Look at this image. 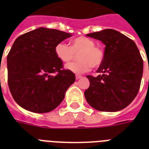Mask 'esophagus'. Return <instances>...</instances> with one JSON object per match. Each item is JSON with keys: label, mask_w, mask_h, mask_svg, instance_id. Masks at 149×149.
Listing matches in <instances>:
<instances>
[{"label": "esophagus", "mask_w": 149, "mask_h": 149, "mask_svg": "<svg viewBox=\"0 0 149 149\" xmlns=\"http://www.w3.org/2000/svg\"><path fill=\"white\" fill-rule=\"evenodd\" d=\"M81 77H82V76H81V75H78V74H77V75H76V79H80V78H81Z\"/></svg>", "instance_id": "1"}]
</instances>
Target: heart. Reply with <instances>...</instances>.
<instances>
[{"label":"heart","mask_w":149,"mask_h":149,"mask_svg":"<svg viewBox=\"0 0 149 149\" xmlns=\"http://www.w3.org/2000/svg\"><path fill=\"white\" fill-rule=\"evenodd\" d=\"M55 52L56 56L63 63L73 60L78 54L79 60L65 65V69L76 73L87 72L91 66L98 68L104 60V50L95 45L92 39L84 36L73 38L70 42V46L63 42L58 43Z\"/></svg>","instance_id":"1"}]
</instances>
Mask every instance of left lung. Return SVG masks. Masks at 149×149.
Wrapping results in <instances>:
<instances>
[{"label": "left lung", "mask_w": 149, "mask_h": 149, "mask_svg": "<svg viewBox=\"0 0 149 149\" xmlns=\"http://www.w3.org/2000/svg\"><path fill=\"white\" fill-rule=\"evenodd\" d=\"M105 46L104 60L97 77L86 76L90 86L84 92L86 101L100 111H120L139 93L143 73V59L133 40L113 29L87 34Z\"/></svg>", "instance_id": "left-lung-1"}]
</instances>
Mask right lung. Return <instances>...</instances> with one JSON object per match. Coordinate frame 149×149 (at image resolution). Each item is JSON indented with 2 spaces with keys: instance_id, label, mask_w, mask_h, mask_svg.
<instances>
[{
  "instance_id": "obj_1",
  "label": "right lung",
  "mask_w": 149,
  "mask_h": 149,
  "mask_svg": "<svg viewBox=\"0 0 149 149\" xmlns=\"http://www.w3.org/2000/svg\"><path fill=\"white\" fill-rule=\"evenodd\" d=\"M71 34L39 28L16 38L7 57L8 84L18 105L34 113H47L63 100L76 79L63 69L55 48Z\"/></svg>"
}]
</instances>
